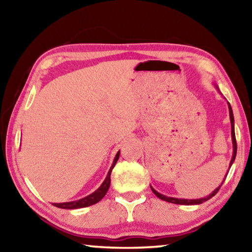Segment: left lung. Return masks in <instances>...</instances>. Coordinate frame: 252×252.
<instances>
[{"instance_id":"left-lung-1","label":"left lung","mask_w":252,"mask_h":252,"mask_svg":"<svg viewBox=\"0 0 252 252\" xmlns=\"http://www.w3.org/2000/svg\"><path fill=\"white\" fill-rule=\"evenodd\" d=\"M216 88H217V90L219 91V89H218V87H217V85H216ZM219 92H220V91H219ZM220 93H221V92H220ZM227 103H228V108H229L230 123H231V139H232V148H233L232 158H231V161H230V164H229V170H230V168H231L232 163L234 162V159H236V156H237V141H236V134H234V118H233V112H232L231 105H230L229 102H227ZM229 170H228V172H229ZM227 174H228V173H225V177H227ZM224 179H225V178H224ZM224 179H223V181L221 182V185H220L218 188H216V189L213 190L210 194L207 195V197L200 198V199H182V198L168 197V195H164V194H161V193L158 192L157 190L153 189L152 186H150V188H151L152 192L155 193L158 198H160L161 200H164V201L171 202V203H176V204H186V206H193V204H200V203H202V202H206V201H208L209 199H211V198L213 197V195L217 194V192H218L219 189H220V187L222 186V183L224 182Z\"/></svg>"}]
</instances>
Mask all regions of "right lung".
Wrapping results in <instances>:
<instances>
[{"label": "right lung", "instance_id": "right-lung-1", "mask_svg": "<svg viewBox=\"0 0 252 252\" xmlns=\"http://www.w3.org/2000/svg\"><path fill=\"white\" fill-rule=\"evenodd\" d=\"M119 157H120V150L117 152L116 157H114V160L112 162V165L110 167V170L106 177L104 179V181L102 182V185L97 188V189L92 192L91 194L87 195L82 199L75 200V201H70V202H62V203H52L53 206L61 208V209H79V208H85V207H90L92 204H95L100 201V200L103 199L104 195L108 192L109 188H110V183H111V172H112V169L114 168V165L118 162Z\"/></svg>", "mask_w": 252, "mask_h": 252}]
</instances>
